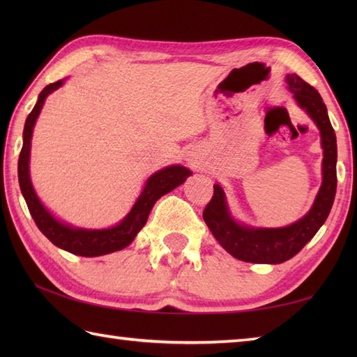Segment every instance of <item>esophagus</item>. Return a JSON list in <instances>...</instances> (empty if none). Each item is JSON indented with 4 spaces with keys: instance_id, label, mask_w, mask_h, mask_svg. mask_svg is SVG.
<instances>
[{
    "instance_id": "34e87169",
    "label": "esophagus",
    "mask_w": 357,
    "mask_h": 357,
    "mask_svg": "<svg viewBox=\"0 0 357 357\" xmlns=\"http://www.w3.org/2000/svg\"><path fill=\"white\" fill-rule=\"evenodd\" d=\"M187 161H188V164L193 165V167H198V165H199V162H198V158H195V156H188Z\"/></svg>"
}]
</instances>
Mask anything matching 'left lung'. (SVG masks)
I'll return each instance as SVG.
<instances>
[{
    "label": "left lung",
    "instance_id": "1",
    "mask_svg": "<svg viewBox=\"0 0 357 357\" xmlns=\"http://www.w3.org/2000/svg\"><path fill=\"white\" fill-rule=\"evenodd\" d=\"M285 82L287 89L293 93L294 101L319 128L321 147L324 150L322 184L308 213L299 221L276 229L247 225L234 219L222 185L215 184L213 198L204 210V221L225 252L244 262L282 264L291 259L324 225L335 201L337 185V144L327 107L319 92L296 73H288Z\"/></svg>",
    "mask_w": 357,
    "mask_h": 357
}]
</instances>
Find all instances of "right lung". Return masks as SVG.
<instances>
[{"label": "right lung", "instance_id": "1", "mask_svg": "<svg viewBox=\"0 0 357 357\" xmlns=\"http://www.w3.org/2000/svg\"><path fill=\"white\" fill-rule=\"evenodd\" d=\"M64 81L66 79H59L53 82V84L45 86L40 96H38L33 110L29 113L26 119L24 132H22V149L18 159V181L21 193L24 196L30 215H32L38 229L41 230V233L53 245L63 248L69 253L86 257H95L119 252V250L130 245L136 238V234L146 225L147 218L151 208H153L155 202L165 193H169L178 185L184 184L192 172L187 167L179 164L164 167V169L155 172L146 181V185H144L141 195L135 201L130 211L116 225L109 227V229H81V227H73L70 224L59 221L44 206L41 199L38 198L32 185V181H30L29 164L33 127L38 116H40L45 98L61 87Z\"/></svg>", "mask_w": 357, "mask_h": 357}]
</instances>
